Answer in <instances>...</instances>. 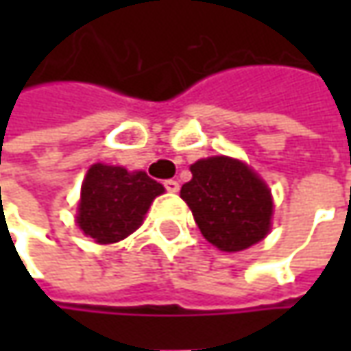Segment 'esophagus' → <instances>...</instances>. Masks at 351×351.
<instances>
[{"label": "esophagus", "mask_w": 351, "mask_h": 351, "mask_svg": "<svg viewBox=\"0 0 351 351\" xmlns=\"http://www.w3.org/2000/svg\"><path fill=\"white\" fill-rule=\"evenodd\" d=\"M164 187L168 189L169 193H178V191H180V183L176 182V180H166V182H164Z\"/></svg>", "instance_id": "esophagus-1"}]
</instances>
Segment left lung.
I'll return each mask as SVG.
<instances>
[{
	"label": "left lung",
	"mask_w": 351,
	"mask_h": 351,
	"mask_svg": "<svg viewBox=\"0 0 351 351\" xmlns=\"http://www.w3.org/2000/svg\"><path fill=\"white\" fill-rule=\"evenodd\" d=\"M180 195L201 234L224 252H240L269 232L271 193L252 169L226 156L199 160Z\"/></svg>",
	"instance_id": "1"
}]
</instances>
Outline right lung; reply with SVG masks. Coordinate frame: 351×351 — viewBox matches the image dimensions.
Segmentation results:
<instances>
[{"label":"right lung","mask_w":351,"mask_h":351,"mask_svg":"<svg viewBox=\"0 0 351 351\" xmlns=\"http://www.w3.org/2000/svg\"><path fill=\"white\" fill-rule=\"evenodd\" d=\"M164 187L144 171L93 164L82 185L77 224L99 244H113L132 234L154 197Z\"/></svg>","instance_id":"right-lung-1"}]
</instances>
